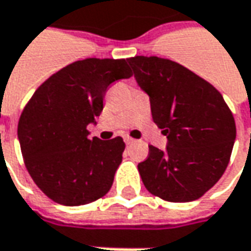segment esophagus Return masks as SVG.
Wrapping results in <instances>:
<instances>
[{
  "mask_svg": "<svg viewBox=\"0 0 251 251\" xmlns=\"http://www.w3.org/2000/svg\"><path fill=\"white\" fill-rule=\"evenodd\" d=\"M125 143L129 146V144H132V143H134V140L132 139V137H129V136H126L125 137Z\"/></svg>",
  "mask_w": 251,
  "mask_h": 251,
  "instance_id": "esophagus-1",
  "label": "esophagus"
}]
</instances>
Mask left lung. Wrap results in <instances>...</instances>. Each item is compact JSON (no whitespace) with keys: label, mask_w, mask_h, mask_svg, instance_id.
Here are the masks:
<instances>
[{"label":"left lung","mask_w":251,"mask_h":251,"mask_svg":"<svg viewBox=\"0 0 251 251\" xmlns=\"http://www.w3.org/2000/svg\"><path fill=\"white\" fill-rule=\"evenodd\" d=\"M139 86L150 96L154 124L167 136V150L149 146L137 165L146 189L165 201L200 199L228 167L236 125L211 83L167 58H127Z\"/></svg>","instance_id":"8db88e82"}]
</instances>
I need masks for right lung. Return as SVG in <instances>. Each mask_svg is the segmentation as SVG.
Listing matches in <instances>:
<instances>
[{
  "label": "right lung",
  "mask_w": 251,
  "mask_h": 251,
  "mask_svg": "<svg viewBox=\"0 0 251 251\" xmlns=\"http://www.w3.org/2000/svg\"><path fill=\"white\" fill-rule=\"evenodd\" d=\"M132 75L126 59L86 58L51 75L26 104L18 124L23 161L52 201L83 205L108 193L125 143L89 139L87 125L109 86Z\"/></svg>",
  "instance_id": "obj_1"
}]
</instances>
